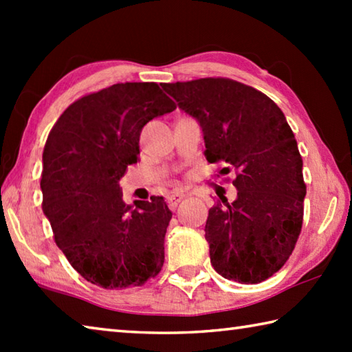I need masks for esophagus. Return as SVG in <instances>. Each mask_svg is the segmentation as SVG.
<instances>
[{
    "instance_id": "34e87169",
    "label": "esophagus",
    "mask_w": 352,
    "mask_h": 352,
    "mask_svg": "<svg viewBox=\"0 0 352 352\" xmlns=\"http://www.w3.org/2000/svg\"><path fill=\"white\" fill-rule=\"evenodd\" d=\"M184 197H186V194H184V192H178V190H174V192H170V194L168 195V205H169L170 208H175Z\"/></svg>"
}]
</instances>
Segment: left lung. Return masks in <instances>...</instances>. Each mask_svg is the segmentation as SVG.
<instances>
[{"label": "left lung", "instance_id": "obj_1", "mask_svg": "<svg viewBox=\"0 0 352 352\" xmlns=\"http://www.w3.org/2000/svg\"><path fill=\"white\" fill-rule=\"evenodd\" d=\"M178 107L200 122L205 157L236 172L237 197L225 195L205 225L219 275L258 284L287 262L301 233L306 183L295 135L281 109L253 87L226 77L164 83Z\"/></svg>", "mask_w": 352, "mask_h": 352}]
</instances>
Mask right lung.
<instances>
[{"label": "right lung", "mask_w": 352, "mask_h": 352, "mask_svg": "<svg viewBox=\"0 0 352 352\" xmlns=\"http://www.w3.org/2000/svg\"><path fill=\"white\" fill-rule=\"evenodd\" d=\"M175 109L158 83H115L77 99L47 135L41 208L57 247L88 283L127 289L162 272L172 212L155 195L126 205L119 180L138 162L142 127Z\"/></svg>", "instance_id": "1"}]
</instances>
